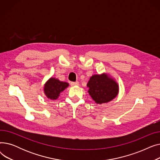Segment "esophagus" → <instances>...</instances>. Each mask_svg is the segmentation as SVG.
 I'll return each instance as SVG.
<instances>
[{
	"mask_svg": "<svg viewBox=\"0 0 160 160\" xmlns=\"http://www.w3.org/2000/svg\"><path fill=\"white\" fill-rule=\"evenodd\" d=\"M79 85V82L78 81L77 82H71V86H78Z\"/></svg>",
	"mask_w": 160,
	"mask_h": 160,
	"instance_id": "obj_1",
	"label": "esophagus"
}]
</instances>
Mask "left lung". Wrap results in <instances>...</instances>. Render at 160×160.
<instances>
[{"mask_svg":"<svg viewBox=\"0 0 160 160\" xmlns=\"http://www.w3.org/2000/svg\"><path fill=\"white\" fill-rule=\"evenodd\" d=\"M87 86L91 97L97 104L111 101L119 93L117 83L107 74H95L90 78Z\"/></svg>","mask_w":160,"mask_h":160,"instance_id":"left-lung-1","label":"left lung"}]
</instances>
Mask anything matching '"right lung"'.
<instances>
[{
	"mask_svg": "<svg viewBox=\"0 0 160 160\" xmlns=\"http://www.w3.org/2000/svg\"><path fill=\"white\" fill-rule=\"evenodd\" d=\"M69 86V83L50 78L45 84L44 92L47 97L51 100H56L60 96V93Z\"/></svg>",
	"mask_w": 160,
	"mask_h": 160,
	"instance_id": "right-lung-1",
	"label": "right lung"
}]
</instances>
